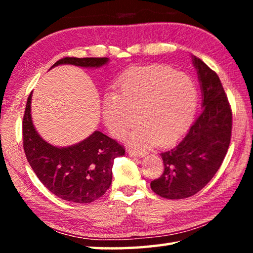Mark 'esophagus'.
I'll use <instances>...</instances> for the list:
<instances>
[{
	"mask_svg": "<svg viewBox=\"0 0 253 253\" xmlns=\"http://www.w3.org/2000/svg\"><path fill=\"white\" fill-rule=\"evenodd\" d=\"M127 152L132 157H144V156H146V152L138 151V149H130L129 148Z\"/></svg>",
	"mask_w": 253,
	"mask_h": 253,
	"instance_id": "esophagus-1",
	"label": "esophagus"
}]
</instances>
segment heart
Masks as SVG:
<instances>
[{"instance_id":"obj_1","label":"heart","mask_w":253,"mask_h":253,"mask_svg":"<svg viewBox=\"0 0 253 253\" xmlns=\"http://www.w3.org/2000/svg\"><path fill=\"white\" fill-rule=\"evenodd\" d=\"M198 91L190 77L165 66L140 68L125 77L102 104V119L111 135L128 136L135 146L170 145L193 122Z\"/></svg>"}]
</instances>
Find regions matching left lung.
<instances>
[{
	"label": "left lung",
	"instance_id": "1",
	"mask_svg": "<svg viewBox=\"0 0 253 253\" xmlns=\"http://www.w3.org/2000/svg\"><path fill=\"white\" fill-rule=\"evenodd\" d=\"M202 92V113L176 146L161 153L164 172L151 188L169 200L186 199L211 181L228 152L232 111L220 78L192 55Z\"/></svg>",
	"mask_w": 253,
	"mask_h": 253
}]
</instances>
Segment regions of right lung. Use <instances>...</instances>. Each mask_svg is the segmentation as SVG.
<instances>
[{"label":"right lung","mask_w":253,"mask_h":253,"mask_svg":"<svg viewBox=\"0 0 253 253\" xmlns=\"http://www.w3.org/2000/svg\"><path fill=\"white\" fill-rule=\"evenodd\" d=\"M108 62V58L67 57L55 62L51 69L60 65L100 68ZM31 99L32 92L23 117V148L38 178L51 193L68 202L90 203L101 198L113 179L114 160L125 155V149L99 130L71 146H53L38 134L33 125Z\"/></svg>","instance_id":"obj_1"}]
</instances>
